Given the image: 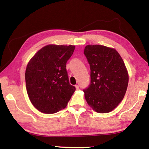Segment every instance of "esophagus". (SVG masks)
I'll use <instances>...</instances> for the list:
<instances>
[{
  "label": "esophagus",
  "mask_w": 149,
  "mask_h": 149,
  "mask_svg": "<svg viewBox=\"0 0 149 149\" xmlns=\"http://www.w3.org/2000/svg\"><path fill=\"white\" fill-rule=\"evenodd\" d=\"M75 88H76V89H79V87L78 85H75Z\"/></svg>",
  "instance_id": "esophagus-1"
}]
</instances>
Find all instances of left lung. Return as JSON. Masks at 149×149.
I'll use <instances>...</instances> for the list:
<instances>
[{
	"mask_svg": "<svg viewBox=\"0 0 149 149\" xmlns=\"http://www.w3.org/2000/svg\"><path fill=\"white\" fill-rule=\"evenodd\" d=\"M84 54L91 70L90 85L84 89L86 101L97 112H110L127 90L129 76L124 62L115 49L102 45H87Z\"/></svg>",
	"mask_w": 149,
	"mask_h": 149,
	"instance_id": "1",
	"label": "left lung"
}]
</instances>
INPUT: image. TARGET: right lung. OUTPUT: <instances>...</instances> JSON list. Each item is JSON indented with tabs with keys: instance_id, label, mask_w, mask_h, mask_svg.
<instances>
[{
	"instance_id": "add662e5",
	"label": "right lung",
	"mask_w": 149,
	"mask_h": 149,
	"mask_svg": "<svg viewBox=\"0 0 149 149\" xmlns=\"http://www.w3.org/2000/svg\"><path fill=\"white\" fill-rule=\"evenodd\" d=\"M74 45H49L30 60L26 70L27 92L32 104L45 114L64 109L75 91L70 84L67 61L74 53Z\"/></svg>"
}]
</instances>
